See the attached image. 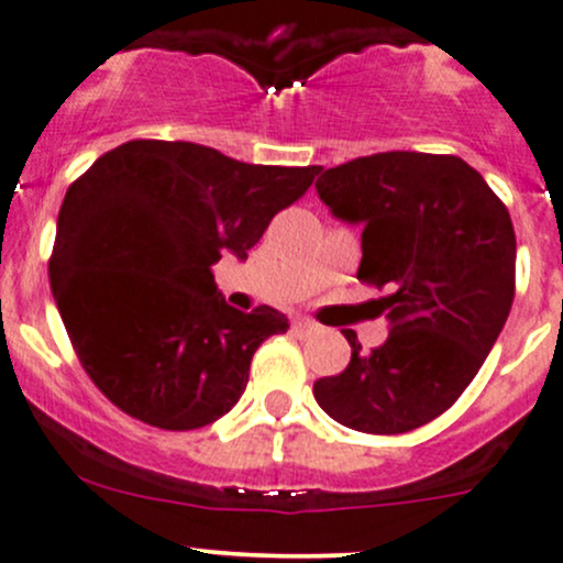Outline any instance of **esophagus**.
<instances>
[{
    "instance_id": "1",
    "label": "esophagus",
    "mask_w": 563,
    "mask_h": 563,
    "mask_svg": "<svg viewBox=\"0 0 563 563\" xmlns=\"http://www.w3.org/2000/svg\"><path fill=\"white\" fill-rule=\"evenodd\" d=\"M292 330H295V333H298V335H311V333H314V330H317V324L311 322V320H303V317H298V320L292 322Z\"/></svg>"
}]
</instances>
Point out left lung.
<instances>
[{"mask_svg":"<svg viewBox=\"0 0 563 563\" xmlns=\"http://www.w3.org/2000/svg\"><path fill=\"white\" fill-rule=\"evenodd\" d=\"M317 192L363 224L357 279L385 289L387 341L314 382L317 404L363 433H407L448 411L496 344L515 298L507 206L453 154L385 152L322 170Z\"/></svg>","mask_w":563,"mask_h":563,"instance_id":"obj_1","label":"left lung"}]
</instances>
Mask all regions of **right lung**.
<instances>
[{
	"instance_id": "right-lung-1",
	"label": "right lung",
	"mask_w": 563,
	"mask_h": 563,
	"mask_svg": "<svg viewBox=\"0 0 563 563\" xmlns=\"http://www.w3.org/2000/svg\"><path fill=\"white\" fill-rule=\"evenodd\" d=\"M320 167L246 165L184 141H130L69 184L51 292L89 379L124 415L195 431L239 404L257 346L289 328L224 303L211 265L246 260Z\"/></svg>"
}]
</instances>
